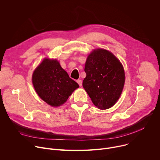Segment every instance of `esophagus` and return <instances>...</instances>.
Listing matches in <instances>:
<instances>
[{"mask_svg":"<svg viewBox=\"0 0 160 160\" xmlns=\"http://www.w3.org/2000/svg\"><path fill=\"white\" fill-rule=\"evenodd\" d=\"M77 82V83H78V85H79L80 87L82 86V82L81 80H78Z\"/></svg>","mask_w":160,"mask_h":160,"instance_id":"esophagus-1","label":"esophagus"}]
</instances>
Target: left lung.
Wrapping results in <instances>:
<instances>
[{
	"instance_id": "1",
	"label": "left lung",
	"mask_w": 160,
	"mask_h": 160,
	"mask_svg": "<svg viewBox=\"0 0 160 160\" xmlns=\"http://www.w3.org/2000/svg\"><path fill=\"white\" fill-rule=\"evenodd\" d=\"M83 87L93 104L100 109L111 108L120 98L125 76L122 63L111 51L97 48L88 55Z\"/></svg>"
}]
</instances>
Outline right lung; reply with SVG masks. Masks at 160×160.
<instances>
[{
	"label": "right lung",
	"instance_id": "1",
	"mask_svg": "<svg viewBox=\"0 0 160 160\" xmlns=\"http://www.w3.org/2000/svg\"><path fill=\"white\" fill-rule=\"evenodd\" d=\"M32 83L38 97L51 107L62 105L79 88L56 58L46 57L33 71Z\"/></svg>",
	"mask_w": 160,
	"mask_h": 160
}]
</instances>
